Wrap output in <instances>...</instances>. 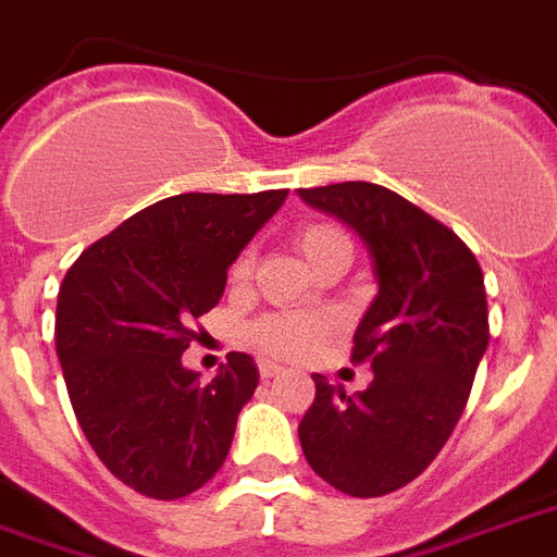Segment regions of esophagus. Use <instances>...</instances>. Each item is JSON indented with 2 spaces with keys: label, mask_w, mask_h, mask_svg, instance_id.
Wrapping results in <instances>:
<instances>
[{
  "label": "esophagus",
  "mask_w": 557,
  "mask_h": 557,
  "mask_svg": "<svg viewBox=\"0 0 557 557\" xmlns=\"http://www.w3.org/2000/svg\"><path fill=\"white\" fill-rule=\"evenodd\" d=\"M280 372H283V366H277V362L259 360V377H262V381H271V377H277Z\"/></svg>",
  "instance_id": "34e87169"
}]
</instances>
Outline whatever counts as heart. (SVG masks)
Masks as SVG:
<instances>
[{
    "instance_id": "1",
    "label": "heart",
    "mask_w": 557,
    "mask_h": 557,
    "mask_svg": "<svg viewBox=\"0 0 557 557\" xmlns=\"http://www.w3.org/2000/svg\"><path fill=\"white\" fill-rule=\"evenodd\" d=\"M295 245L315 268H321L324 262H331L336 257L351 259L354 253L351 236L339 224H331V221H307V224H300L298 233H295ZM250 265H253V259L245 250V253L236 257L230 274H233V280H245L250 274ZM333 331H336V321L324 319V315L271 312V315L250 321L245 336L257 351L268 354V357L298 360V357H307V354L315 351L321 342L331 339Z\"/></svg>"
}]
</instances>
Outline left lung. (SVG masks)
I'll return each mask as SVG.
<instances>
[{"mask_svg":"<svg viewBox=\"0 0 557 557\" xmlns=\"http://www.w3.org/2000/svg\"><path fill=\"white\" fill-rule=\"evenodd\" d=\"M298 195L360 233L377 277L351 348L374 381L345 395L312 374L300 448L331 487L386 496L431 467L467 407L490 342L484 274L455 230L383 185L333 183Z\"/></svg>","mask_w":557,"mask_h":557,"instance_id":"8db88e82","label":"left lung"}]
</instances>
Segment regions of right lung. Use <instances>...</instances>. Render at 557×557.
<instances>
[{"label":"right lung","instance_id":"right-lung-1","mask_svg":"<svg viewBox=\"0 0 557 557\" xmlns=\"http://www.w3.org/2000/svg\"><path fill=\"white\" fill-rule=\"evenodd\" d=\"M289 188L164 197L126 218L70 265L55 351L90 448L150 498L191 496L224 467L259 372L233 351L212 381L183 366L195 321L215 307L226 268Z\"/></svg>","mask_w":557,"mask_h":557}]
</instances>
